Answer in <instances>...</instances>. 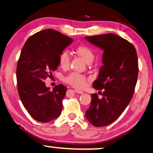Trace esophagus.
I'll use <instances>...</instances> for the list:
<instances>
[{
	"instance_id": "34e87169",
	"label": "esophagus",
	"mask_w": 153,
	"mask_h": 153,
	"mask_svg": "<svg viewBox=\"0 0 153 153\" xmlns=\"http://www.w3.org/2000/svg\"><path fill=\"white\" fill-rule=\"evenodd\" d=\"M75 92L77 93V94H83V91H81V90H79V89H75Z\"/></svg>"
}]
</instances>
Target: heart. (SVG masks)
<instances>
[{
    "instance_id": "b5f03b06",
    "label": "heart",
    "mask_w": 153,
    "mask_h": 153,
    "mask_svg": "<svg viewBox=\"0 0 153 153\" xmlns=\"http://www.w3.org/2000/svg\"><path fill=\"white\" fill-rule=\"evenodd\" d=\"M76 52L87 63L91 62L94 59V53L93 50L87 45L78 46L76 48ZM70 55L68 51L64 50L59 55V63L63 68H68L70 64ZM65 81L73 87L81 88L86 84V78L80 73L72 72L65 77Z\"/></svg>"
}]
</instances>
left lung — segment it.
I'll return each instance as SVG.
<instances>
[{
	"label": "left lung",
	"instance_id": "left-lung-1",
	"mask_svg": "<svg viewBox=\"0 0 153 153\" xmlns=\"http://www.w3.org/2000/svg\"><path fill=\"white\" fill-rule=\"evenodd\" d=\"M87 41L103 50V66L93 87L103 90L99 98L91 94L85 116L97 127L111 125L123 113L134 93L138 74V56L134 46L113 33L85 36Z\"/></svg>",
	"mask_w": 153,
	"mask_h": 153
}]
</instances>
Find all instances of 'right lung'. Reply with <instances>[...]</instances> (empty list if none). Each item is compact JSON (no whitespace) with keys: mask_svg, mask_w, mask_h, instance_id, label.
Listing matches in <instances>:
<instances>
[{"mask_svg":"<svg viewBox=\"0 0 153 153\" xmlns=\"http://www.w3.org/2000/svg\"><path fill=\"white\" fill-rule=\"evenodd\" d=\"M72 42L68 36L48 28L28 38L22 48L16 71L18 93L30 115L40 123L52 121L62 113L66 87L59 84L50 91L44 80L56 70L59 55Z\"/></svg>","mask_w":153,"mask_h":153,"instance_id":"right-lung-1","label":"right lung"}]
</instances>
